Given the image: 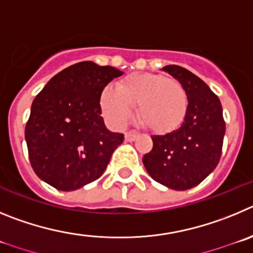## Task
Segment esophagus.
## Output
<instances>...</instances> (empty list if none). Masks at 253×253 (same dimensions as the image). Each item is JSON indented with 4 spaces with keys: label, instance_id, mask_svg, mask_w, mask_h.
<instances>
[{
    "label": "esophagus",
    "instance_id": "esophagus-1",
    "mask_svg": "<svg viewBox=\"0 0 253 253\" xmlns=\"http://www.w3.org/2000/svg\"><path fill=\"white\" fill-rule=\"evenodd\" d=\"M137 133L136 132H127L126 135H125V140L127 141V142H131V141H135L136 138H137Z\"/></svg>",
    "mask_w": 253,
    "mask_h": 253
}]
</instances>
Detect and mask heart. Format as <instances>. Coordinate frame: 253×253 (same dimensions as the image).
Instances as JSON below:
<instances>
[{"label": "heart", "mask_w": 253, "mask_h": 253, "mask_svg": "<svg viewBox=\"0 0 253 253\" xmlns=\"http://www.w3.org/2000/svg\"><path fill=\"white\" fill-rule=\"evenodd\" d=\"M137 107V118L155 133L174 129L183 122L188 108V94L179 82L156 74H131L106 88L101 95V108L111 125L121 127Z\"/></svg>", "instance_id": "b5f03b06"}]
</instances>
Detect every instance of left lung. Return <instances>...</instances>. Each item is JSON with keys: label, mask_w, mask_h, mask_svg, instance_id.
Masks as SVG:
<instances>
[{"label": "left lung", "mask_w": 253, "mask_h": 253, "mask_svg": "<svg viewBox=\"0 0 253 253\" xmlns=\"http://www.w3.org/2000/svg\"><path fill=\"white\" fill-rule=\"evenodd\" d=\"M181 84L188 108L176 129L151 136L154 146L143 156L146 171L155 181L174 190H188L217 168L226 124L219 98L199 77L179 65L163 69Z\"/></svg>", "instance_id": "1"}]
</instances>
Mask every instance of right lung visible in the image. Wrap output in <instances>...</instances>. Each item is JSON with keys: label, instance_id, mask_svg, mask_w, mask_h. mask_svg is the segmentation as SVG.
<instances>
[{"label": "right lung", "instance_id": "obj_1", "mask_svg": "<svg viewBox=\"0 0 253 253\" xmlns=\"http://www.w3.org/2000/svg\"><path fill=\"white\" fill-rule=\"evenodd\" d=\"M124 72L82 61L50 79L31 104L25 140L34 171L58 190L97 180L124 135L104 125L101 94Z\"/></svg>", "mask_w": 253, "mask_h": 253}]
</instances>
